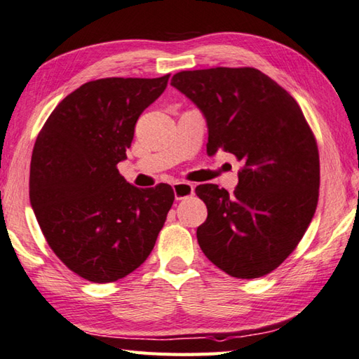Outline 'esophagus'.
Wrapping results in <instances>:
<instances>
[{
  "instance_id": "obj_1",
  "label": "esophagus",
  "mask_w": 359,
  "mask_h": 359,
  "mask_svg": "<svg viewBox=\"0 0 359 359\" xmlns=\"http://www.w3.org/2000/svg\"><path fill=\"white\" fill-rule=\"evenodd\" d=\"M172 189L177 201L187 199L189 196L194 194V187L193 184H189V182H175V184H172Z\"/></svg>"
}]
</instances>
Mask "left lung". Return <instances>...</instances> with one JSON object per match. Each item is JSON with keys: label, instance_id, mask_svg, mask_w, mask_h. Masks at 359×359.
<instances>
[{"label": "left lung", "instance_id": "obj_1", "mask_svg": "<svg viewBox=\"0 0 359 359\" xmlns=\"http://www.w3.org/2000/svg\"><path fill=\"white\" fill-rule=\"evenodd\" d=\"M208 126L207 154L226 151L243 161L233 194L199 185L207 221L198 243L217 268L258 278L297 248L319 199L318 143L296 100L257 68L216 67L172 76Z\"/></svg>", "mask_w": 359, "mask_h": 359}]
</instances>
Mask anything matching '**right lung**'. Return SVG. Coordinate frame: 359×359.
Returning <instances> with one entry per match:
<instances>
[{
    "instance_id": "1",
    "label": "right lung",
    "mask_w": 359,
    "mask_h": 359,
    "mask_svg": "<svg viewBox=\"0 0 359 359\" xmlns=\"http://www.w3.org/2000/svg\"><path fill=\"white\" fill-rule=\"evenodd\" d=\"M170 74L83 83L35 140L29 199L49 248L77 276L110 283L144 263L174 202L170 185L137 188L119 174L135 124Z\"/></svg>"
}]
</instances>
